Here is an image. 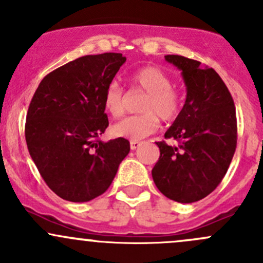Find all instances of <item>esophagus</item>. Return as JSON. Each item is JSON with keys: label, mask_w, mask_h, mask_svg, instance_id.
Segmentation results:
<instances>
[{"label": "esophagus", "mask_w": 263, "mask_h": 263, "mask_svg": "<svg viewBox=\"0 0 263 263\" xmlns=\"http://www.w3.org/2000/svg\"><path fill=\"white\" fill-rule=\"evenodd\" d=\"M139 145H140V142H138V140H130V148L133 151L137 149Z\"/></svg>", "instance_id": "obj_1"}]
</instances>
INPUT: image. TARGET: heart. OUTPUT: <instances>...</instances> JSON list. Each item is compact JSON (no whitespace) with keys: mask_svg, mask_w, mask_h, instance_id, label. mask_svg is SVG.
Returning <instances> with one entry per match:
<instances>
[{"mask_svg":"<svg viewBox=\"0 0 263 263\" xmlns=\"http://www.w3.org/2000/svg\"><path fill=\"white\" fill-rule=\"evenodd\" d=\"M134 90L144 92L140 101L139 115L128 116L112 126L115 137L130 140H140L154 133L158 128V118L163 121H172L178 116L182 107V95L172 86L167 73L154 66H145L135 71L130 77ZM105 110L119 119L126 107V95L118 82H111L102 97Z\"/></svg>","mask_w":263,"mask_h":263,"instance_id":"heart-1","label":"heart"}]
</instances>
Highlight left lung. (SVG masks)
<instances>
[{
    "instance_id": "1",
    "label": "left lung",
    "mask_w": 263,
    "mask_h": 263,
    "mask_svg": "<svg viewBox=\"0 0 263 263\" xmlns=\"http://www.w3.org/2000/svg\"><path fill=\"white\" fill-rule=\"evenodd\" d=\"M164 58L182 71L187 95L164 134L178 145L156 142L161 154L152 177L164 196L189 204L215 190L228 171L237 148L235 106L228 87L213 68L182 55Z\"/></svg>"
}]
</instances>
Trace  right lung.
Returning <instances> with one entry per match:
<instances>
[{
  "instance_id": "add662e5",
  "label": "right lung",
  "mask_w": 263,
  "mask_h": 263,
  "mask_svg": "<svg viewBox=\"0 0 263 263\" xmlns=\"http://www.w3.org/2000/svg\"><path fill=\"white\" fill-rule=\"evenodd\" d=\"M125 61L120 53L81 57L45 76L32 96L29 153L50 190L67 201L104 194L130 151L124 138L100 140L109 126L104 92Z\"/></svg>"
}]
</instances>
